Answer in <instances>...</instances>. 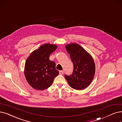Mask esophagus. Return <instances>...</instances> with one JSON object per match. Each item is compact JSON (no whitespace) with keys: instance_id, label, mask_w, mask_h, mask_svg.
Listing matches in <instances>:
<instances>
[{"instance_id":"1","label":"esophagus","mask_w":122,"mask_h":122,"mask_svg":"<svg viewBox=\"0 0 122 122\" xmlns=\"http://www.w3.org/2000/svg\"><path fill=\"white\" fill-rule=\"evenodd\" d=\"M59 74H60V75H63V74H64V71H60Z\"/></svg>"}]
</instances>
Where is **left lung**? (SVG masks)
Returning a JSON list of instances; mask_svg holds the SVG:
<instances>
[{"instance_id":"1","label":"left lung","mask_w":122,"mask_h":122,"mask_svg":"<svg viewBox=\"0 0 122 122\" xmlns=\"http://www.w3.org/2000/svg\"><path fill=\"white\" fill-rule=\"evenodd\" d=\"M74 65V71L70 76L65 75L69 86L76 90L86 89L91 84L95 74V64L92 56L76 43L65 46Z\"/></svg>"}]
</instances>
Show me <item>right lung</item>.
I'll return each mask as SVG.
<instances>
[{
	"label": "right lung",
	"mask_w": 122,
	"mask_h": 122,
	"mask_svg": "<svg viewBox=\"0 0 122 122\" xmlns=\"http://www.w3.org/2000/svg\"><path fill=\"white\" fill-rule=\"evenodd\" d=\"M57 45L46 43L33 51L24 66L25 79L32 88L43 91L51 86L55 78L59 74L56 69V63L49 59Z\"/></svg>",
	"instance_id": "right-lung-1"
}]
</instances>
